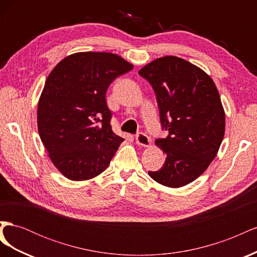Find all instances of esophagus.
<instances>
[{"label":"esophagus","mask_w":257,"mask_h":257,"mask_svg":"<svg viewBox=\"0 0 257 257\" xmlns=\"http://www.w3.org/2000/svg\"><path fill=\"white\" fill-rule=\"evenodd\" d=\"M135 141H136L137 145L142 146V147H149L151 145L150 138L148 137L145 133H142V132L135 136Z\"/></svg>","instance_id":"34e87169"}]
</instances>
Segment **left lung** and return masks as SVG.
Listing matches in <instances>:
<instances>
[{
    "label": "left lung",
    "mask_w": 257,
    "mask_h": 257,
    "mask_svg": "<svg viewBox=\"0 0 257 257\" xmlns=\"http://www.w3.org/2000/svg\"><path fill=\"white\" fill-rule=\"evenodd\" d=\"M138 74L149 81L157 96L166 138L155 145L166 154L163 167L149 172L168 188L193 182L210 165L225 133V112L213 80L184 59L167 56L152 61Z\"/></svg>",
    "instance_id": "1"
}]
</instances>
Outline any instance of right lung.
Wrapping results in <instances>:
<instances>
[{
  "mask_svg": "<svg viewBox=\"0 0 257 257\" xmlns=\"http://www.w3.org/2000/svg\"><path fill=\"white\" fill-rule=\"evenodd\" d=\"M133 69L110 52H77L56 65L37 106L38 133L59 172L73 181L102 174L124 139L110 125L109 84Z\"/></svg>",
  "mask_w": 257,
  "mask_h": 257,
  "instance_id": "right-lung-1",
  "label": "right lung"
}]
</instances>
